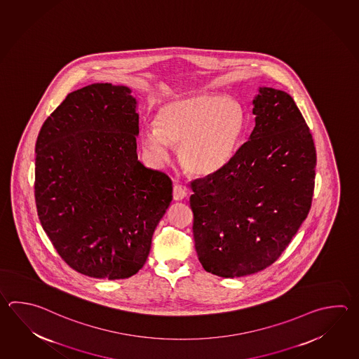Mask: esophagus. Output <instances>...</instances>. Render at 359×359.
<instances>
[{"label": "esophagus", "instance_id": "obj_1", "mask_svg": "<svg viewBox=\"0 0 359 359\" xmlns=\"http://www.w3.org/2000/svg\"><path fill=\"white\" fill-rule=\"evenodd\" d=\"M172 196H174L175 201H183L184 198L187 197V189H185V187L179 185V184L174 185Z\"/></svg>", "mask_w": 359, "mask_h": 359}]
</instances>
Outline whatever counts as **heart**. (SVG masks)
Here are the masks:
<instances>
[{"label":"heart","mask_w":359,"mask_h":359,"mask_svg":"<svg viewBox=\"0 0 359 359\" xmlns=\"http://www.w3.org/2000/svg\"><path fill=\"white\" fill-rule=\"evenodd\" d=\"M154 126L140 130V143L160 165L176 146L180 166L191 175H211L234 156L245 128V112L234 98L199 93L170 100L154 114Z\"/></svg>","instance_id":"1"}]
</instances>
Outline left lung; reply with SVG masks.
Here are the masks:
<instances>
[{
    "instance_id": "obj_1",
    "label": "left lung",
    "mask_w": 359,
    "mask_h": 359,
    "mask_svg": "<svg viewBox=\"0 0 359 359\" xmlns=\"http://www.w3.org/2000/svg\"><path fill=\"white\" fill-rule=\"evenodd\" d=\"M253 114L248 142L224 168L191 184L198 259L219 278L273 264L312 203L315 143L292 95L259 87Z\"/></svg>"
}]
</instances>
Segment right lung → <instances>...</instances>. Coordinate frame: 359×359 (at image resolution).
<instances>
[{
	"instance_id": "1",
	"label": "right lung",
	"mask_w": 359,
	"mask_h": 359,
	"mask_svg": "<svg viewBox=\"0 0 359 359\" xmlns=\"http://www.w3.org/2000/svg\"><path fill=\"white\" fill-rule=\"evenodd\" d=\"M137 106L129 87L95 83L69 93L38 134L41 224L66 264L90 278L135 275L172 201L170 177L138 161Z\"/></svg>"
}]
</instances>
